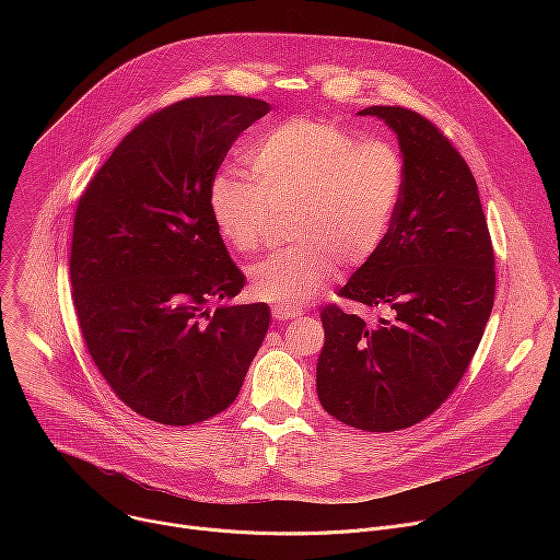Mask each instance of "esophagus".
Returning <instances> with one entry per match:
<instances>
[{
    "label": "esophagus",
    "mask_w": 560,
    "mask_h": 560,
    "mask_svg": "<svg viewBox=\"0 0 560 560\" xmlns=\"http://www.w3.org/2000/svg\"><path fill=\"white\" fill-rule=\"evenodd\" d=\"M301 314H303V310H296V307H281V305L272 307V316L277 318V322H288V318H296Z\"/></svg>",
    "instance_id": "obj_1"
}]
</instances>
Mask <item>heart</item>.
Instances as JSON below:
<instances>
[{"label":"heart","instance_id":"heart-1","mask_svg":"<svg viewBox=\"0 0 560 560\" xmlns=\"http://www.w3.org/2000/svg\"><path fill=\"white\" fill-rule=\"evenodd\" d=\"M255 177L219 173L208 210L223 244L255 253L277 217H290L294 246L248 268L255 299L296 307L322 292L343 266L365 264L381 246L404 192V159L385 141H359L346 128L290 117L250 148Z\"/></svg>","mask_w":560,"mask_h":560}]
</instances>
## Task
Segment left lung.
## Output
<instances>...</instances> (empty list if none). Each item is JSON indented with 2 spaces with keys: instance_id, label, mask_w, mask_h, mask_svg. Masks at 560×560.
Wrapping results in <instances>:
<instances>
[{
  "instance_id": "left-lung-1",
  "label": "left lung",
  "mask_w": 560,
  "mask_h": 560,
  "mask_svg": "<svg viewBox=\"0 0 560 560\" xmlns=\"http://www.w3.org/2000/svg\"><path fill=\"white\" fill-rule=\"evenodd\" d=\"M404 156V192L378 250L339 296L387 316L370 328L330 303L316 363L324 410L365 432L410 428L465 374L494 305V250L474 175L450 139L401 106H370Z\"/></svg>"
}]
</instances>
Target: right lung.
Masks as SVG:
<instances>
[{
    "mask_svg": "<svg viewBox=\"0 0 560 560\" xmlns=\"http://www.w3.org/2000/svg\"><path fill=\"white\" fill-rule=\"evenodd\" d=\"M270 104L182 100L145 117L77 203L70 283L86 348L137 415L192 425L242 389L270 326L266 303L217 305L246 285L208 210V186Z\"/></svg>",
    "mask_w": 560,
    "mask_h": 560,
    "instance_id": "right-lung-1",
    "label": "right lung"
}]
</instances>
